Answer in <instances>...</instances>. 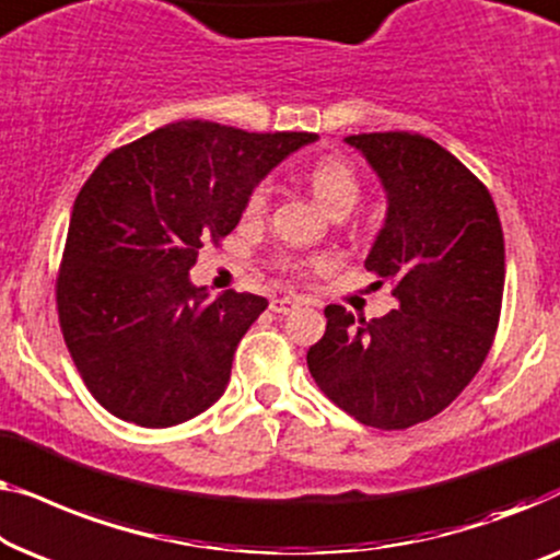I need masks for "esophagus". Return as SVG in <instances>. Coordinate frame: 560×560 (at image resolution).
Here are the masks:
<instances>
[{
    "instance_id": "1",
    "label": "esophagus",
    "mask_w": 560,
    "mask_h": 560,
    "mask_svg": "<svg viewBox=\"0 0 560 560\" xmlns=\"http://www.w3.org/2000/svg\"><path fill=\"white\" fill-rule=\"evenodd\" d=\"M296 306H299V299H291V296H277V299H271L269 310H271L273 314H289V312H294Z\"/></svg>"
}]
</instances>
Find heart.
Here are the masks:
<instances>
[{"label": "heart", "mask_w": 560, "mask_h": 560, "mask_svg": "<svg viewBox=\"0 0 560 560\" xmlns=\"http://www.w3.org/2000/svg\"><path fill=\"white\" fill-rule=\"evenodd\" d=\"M310 187L317 202L325 208L329 215L332 212H350L360 200V179L355 170L348 162L335 160V156H325V160L314 162L310 175ZM273 185L269 179H261L254 190L248 192L246 205H243V218L246 220H261L269 212ZM327 266V258H279V269L291 277H306L310 269H322Z\"/></svg>", "instance_id": "heart-1"}]
</instances>
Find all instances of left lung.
I'll return each mask as SVG.
<instances>
[{
    "label": "left lung",
    "mask_w": 560,
    "mask_h": 560,
    "mask_svg": "<svg viewBox=\"0 0 560 560\" xmlns=\"http://www.w3.org/2000/svg\"><path fill=\"white\" fill-rule=\"evenodd\" d=\"M381 177L388 212L365 269L393 283L398 310H325L306 352L319 390L375 429H408L467 388L498 332L505 241L492 195L434 139L408 131L345 139Z\"/></svg>",
    "instance_id": "left-lung-1"
}]
</instances>
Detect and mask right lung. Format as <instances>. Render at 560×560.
Listing matches in <instances>:
<instances>
[{
  "mask_svg": "<svg viewBox=\"0 0 560 560\" xmlns=\"http://www.w3.org/2000/svg\"><path fill=\"white\" fill-rule=\"evenodd\" d=\"M317 133L177 121L114 149L78 192L55 281L60 329L108 413L164 429L223 396L269 302L210 299L190 269L238 225L248 192Z\"/></svg>",
  "mask_w": 560,
  "mask_h": 560,
  "instance_id": "right-lung-1",
  "label": "right lung"
}]
</instances>
